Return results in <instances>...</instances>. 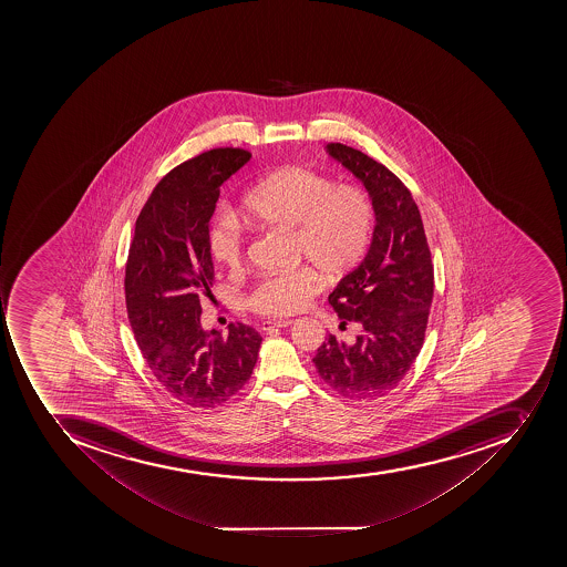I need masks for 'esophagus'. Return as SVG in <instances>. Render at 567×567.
Listing matches in <instances>:
<instances>
[{
	"label": "esophagus",
	"instance_id": "esophagus-1",
	"mask_svg": "<svg viewBox=\"0 0 567 567\" xmlns=\"http://www.w3.org/2000/svg\"><path fill=\"white\" fill-rule=\"evenodd\" d=\"M295 321H264L260 324L264 331L272 330V328H287V326L292 324Z\"/></svg>",
	"mask_w": 567,
	"mask_h": 567
}]
</instances>
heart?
<instances>
[{"label":"heart","mask_w":567,"mask_h":567,"mask_svg":"<svg viewBox=\"0 0 567 567\" xmlns=\"http://www.w3.org/2000/svg\"><path fill=\"white\" fill-rule=\"evenodd\" d=\"M241 218L257 227L292 230L296 259L307 262L326 280H339L357 268L369 250L374 210L360 187L333 186L326 175L303 166H286L260 178L248 189ZM207 246L216 262L237 269L245 251L239 219L219 210L207 234ZM310 269H298L262 278L246 305L269 317L296 313L319 290V278Z\"/></svg>","instance_id":"1"}]
</instances>
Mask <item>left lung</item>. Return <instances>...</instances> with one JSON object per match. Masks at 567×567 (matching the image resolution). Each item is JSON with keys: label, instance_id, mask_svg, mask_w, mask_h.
I'll list each match as a JSON object with an SVG mask.
<instances>
[{"label": "left lung", "instance_id": "obj_1", "mask_svg": "<svg viewBox=\"0 0 567 567\" xmlns=\"http://www.w3.org/2000/svg\"><path fill=\"white\" fill-rule=\"evenodd\" d=\"M326 152L365 186L375 227L365 259L328 296L340 328L357 322L360 334L351 343L328 334L313 363L342 398L374 401L401 383L422 349L433 262L419 207L401 178L342 143H328Z\"/></svg>", "mask_w": 567, "mask_h": 567}]
</instances>
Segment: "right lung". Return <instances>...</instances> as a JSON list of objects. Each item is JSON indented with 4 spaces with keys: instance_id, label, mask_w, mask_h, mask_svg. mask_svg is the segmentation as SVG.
I'll return each instance as SVG.
<instances>
[{
    "instance_id": "obj_1",
    "label": "right lung",
    "mask_w": 567,
    "mask_h": 567,
    "mask_svg": "<svg viewBox=\"0 0 567 567\" xmlns=\"http://www.w3.org/2000/svg\"><path fill=\"white\" fill-rule=\"evenodd\" d=\"M243 148H213L161 178L145 202L125 264V307L152 374L193 408H216L250 380L260 337L243 322L228 337L200 324L215 266L207 234L219 187L250 161Z\"/></svg>"
}]
</instances>
